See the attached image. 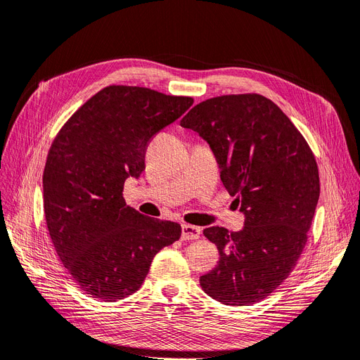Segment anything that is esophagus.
Listing matches in <instances>:
<instances>
[{
	"label": "esophagus",
	"mask_w": 360,
	"mask_h": 360,
	"mask_svg": "<svg viewBox=\"0 0 360 360\" xmlns=\"http://www.w3.org/2000/svg\"><path fill=\"white\" fill-rule=\"evenodd\" d=\"M200 235V229L192 224H183L181 226V240H193L198 239Z\"/></svg>",
	"instance_id": "obj_1"
}]
</instances>
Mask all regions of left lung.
I'll return each mask as SVG.
<instances>
[{
  "label": "left lung",
  "instance_id": "left-lung-1",
  "mask_svg": "<svg viewBox=\"0 0 360 360\" xmlns=\"http://www.w3.org/2000/svg\"><path fill=\"white\" fill-rule=\"evenodd\" d=\"M202 137L245 226H212L219 264L199 278L205 294L226 306H251L290 276L303 252L321 193L314 155L270 98L248 93L200 102L180 121Z\"/></svg>",
  "mask_w": 360,
  "mask_h": 360
}]
</instances>
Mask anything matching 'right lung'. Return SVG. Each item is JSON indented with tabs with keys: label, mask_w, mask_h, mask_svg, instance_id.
<instances>
[{
	"label": "right lung",
	"mask_w": 360,
	"mask_h": 360,
	"mask_svg": "<svg viewBox=\"0 0 360 360\" xmlns=\"http://www.w3.org/2000/svg\"><path fill=\"white\" fill-rule=\"evenodd\" d=\"M192 105V97L109 85L53 140L42 176L49 233L70 278L90 297L112 303L131 295L156 252L180 238L179 223L140 214L122 191L145 169L150 139Z\"/></svg>",
	"instance_id": "1"
}]
</instances>
